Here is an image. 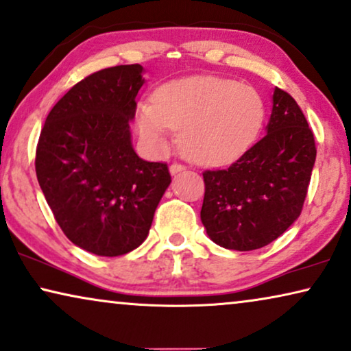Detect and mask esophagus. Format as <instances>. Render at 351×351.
Returning <instances> with one entry per match:
<instances>
[{"label":"esophagus","mask_w":351,"mask_h":351,"mask_svg":"<svg viewBox=\"0 0 351 351\" xmlns=\"http://www.w3.org/2000/svg\"><path fill=\"white\" fill-rule=\"evenodd\" d=\"M169 170H170V173H171V175H176V173H180V171L186 170V167H184V165H181V164H171Z\"/></svg>","instance_id":"obj_1"}]
</instances>
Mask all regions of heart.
Returning <instances> with one entry per match:
<instances>
[{
    "instance_id": "obj_1",
    "label": "heart",
    "mask_w": 351,
    "mask_h": 351,
    "mask_svg": "<svg viewBox=\"0 0 351 351\" xmlns=\"http://www.w3.org/2000/svg\"><path fill=\"white\" fill-rule=\"evenodd\" d=\"M264 101L251 86L218 76L178 79L136 108L138 135L154 152L169 149L170 132L200 165H223L248 149L263 127Z\"/></svg>"
}]
</instances>
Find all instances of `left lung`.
Masks as SVG:
<instances>
[{
  "instance_id": "left-lung-1",
  "label": "left lung",
  "mask_w": 351,
  "mask_h": 351,
  "mask_svg": "<svg viewBox=\"0 0 351 351\" xmlns=\"http://www.w3.org/2000/svg\"><path fill=\"white\" fill-rule=\"evenodd\" d=\"M317 159L302 110L275 87L265 135L226 170L204 173L200 219L226 250L251 251L278 239L299 218Z\"/></svg>"
}]
</instances>
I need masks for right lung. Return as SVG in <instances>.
Masks as SVG:
<instances>
[{
	"instance_id": "add662e5",
	"label": "right lung",
	"mask_w": 351,
	"mask_h": 351,
	"mask_svg": "<svg viewBox=\"0 0 351 351\" xmlns=\"http://www.w3.org/2000/svg\"><path fill=\"white\" fill-rule=\"evenodd\" d=\"M141 65L93 73L49 112L36 147V176L63 234L97 256L127 254L149 234L169 167L138 157L130 122Z\"/></svg>"
}]
</instances>
